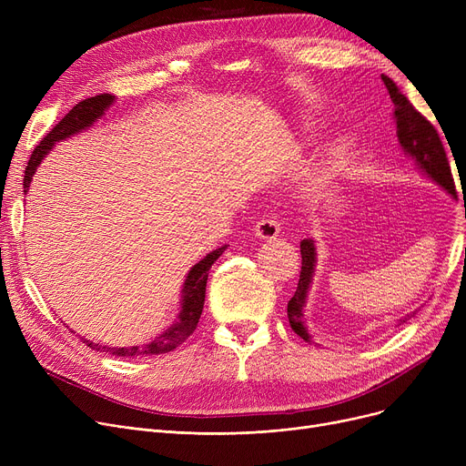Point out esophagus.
<instances>
[{
    "instance_id": "esophagus-1",
    "label": "esophagus",
    "mask_w": 466,
    "mask_h": 466,
    "mask_svg": "<svg viewBox=\"0 0 466 466\" xmlns=\"http://www.w3.org/2000/svg\"><path fill=\"white\" fill-rule=\"evenodd\" d=\"M279 223L276 220V217H270V215H264L258 218V223L255 225V234L260 238V239H272L276 236H279Z\"/></svg>"
}]
</instances>
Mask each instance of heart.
<instances>
[{
  "mask_svg": "<svg viewBox=\"0 0 466 466\" xmlns=\"http://www.w3.org/2000/svg\"><path fill=\"white\" fill-rule=\"evenodd\" d=\"M348 157V145H341V147H336L334 151V160H332V167L339 166L341 160H344Z\"/></svg>",
  "mask_w": 466,
  "mask_h": 466,
  "instance_id": "obj_1",
  "label": "heart"
}]
</instances>
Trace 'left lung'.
<instances>
[{"instance_id":"8db88e82","label":"left lung","mask_w":466,"mask_h":466,"mask_svg":"<svg viewBox=\"0 0 466 466\" xmlns=\"http://www.w3.org/2000/svg\"><path fill=\"white\" fill-rule=\"evenodd\" d=\"M381 81L390 96V102H393V106H395L397 136H399L402 149L415 162H418V166L434 183H438L440 187L446 188L450 194L455 196V181L451 176L450 160H448L442 139H440L436 128L410 104V100L400 92V88L395 85V81H390L387 76H381ZM300 255H302L300 279H299L295 297H292L287 304V317H289L290 329L295 330L302 339L309 341V334L304 327L302 317H304L306 295H308V289H309L311 276H313V266H315V246L311 239L300 241ZM413 315H415V311L408 313L406 317H402L400 323H406L408 319H411Z\"/></svg>"}]
</instances>
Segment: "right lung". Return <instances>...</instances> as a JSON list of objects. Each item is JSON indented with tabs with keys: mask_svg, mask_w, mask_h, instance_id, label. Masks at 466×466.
<instances>
[{
	"mask_svg": "<svg viewBox=\"0 0 466 466\" xmlns=\"http://www.w3.org/2000/svg\"><path fill=\"white\" fill-rule=\"evenodd\" d=\"M113 97L115 96H111V94H100V96L86 97V100L79 102L76 107H73L58 122V125L41 139V143L35 147L30 160H28L26 171H24V192H28L30 181L35 174L37 166L41 164L43 157L53 149V145L60 139H66L73 134H77V132L88 128L90 125H94V120L97 116H102L104 111L113 104ZM225 249H227V246L211 251L198 264H194L190 268V272H188V276L185 279V285H183V306H181L179 319H177V323L171 325L164 334H160L157 339L149 341V344L134 346V348H106V346H100V344H94V341L85 339V338H83V341L90 350L109 351L111 355H118V357L160 355V353L174 351L196 330V327H198L200 315H202V309H204V300H206V285H208L209 268L220 255H223Z\"/></svg>",
	"mask_w": 466,
	"mask_h": 466,
	"instance_id": "add662e5",
	"label": "right lung"
}]
</instances>
